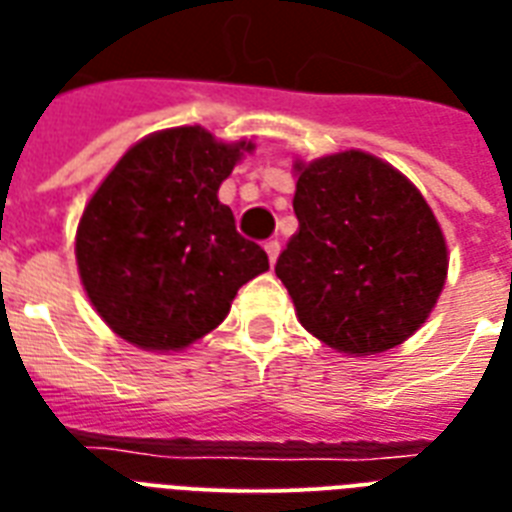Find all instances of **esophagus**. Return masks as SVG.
<instances>
[{
  "label": "esophagus",
  "instance_id": "1",
  "mask_svg": "<svg viewBox=\"0 0 512 512\" xmlns=\"http://www.w3.org/2000/svg\"><path fill=\"white\" fill-rule=\"evenodd\" d=\"M279 252H281V244L276 239L265 241V255H268V263L276 265V260H279Z\"/></svg>",
  "mask_w": 512,
  "mask_h": 512
}]
</instances>
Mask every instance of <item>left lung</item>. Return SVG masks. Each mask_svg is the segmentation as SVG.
Segmentation results:
<instances>
[{"instance_id": "8db88e82", "label": "left lung", "mask_w": 512, "mask_h": 512, "mask_svg": "<svg viewBox=\"0 0 512 512\" xmlns=\"http://www.w3.org/2000/svg\"><path fill=\"white\" fill-rule=\"evenodd\" d=\"M297 233L276 276L297 321L337 353L377 356L428 321L449 271L433 209L406 175L350 148L297 159Z\"/></svg>"}]
</instances>
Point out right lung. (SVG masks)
<instances>
[{
  "label": "right lung",
  "mask_w": 512,
  "mask_h": 512,
  "mask_svg": "<svg viewBox=\"0 0 512 512\" xmlns=\"http://www.w3.org/2000/svg\"><path fill=\"white\" fill-rule=\"evenodd\" d=\"M199 124L138 140L87 201L76 265L92 308L135 348L170 353L209 335L268 255L236 233L223 180L252 154Z\"/></svg>",
  "instance_id": "obj_1"
}]
</instances>
